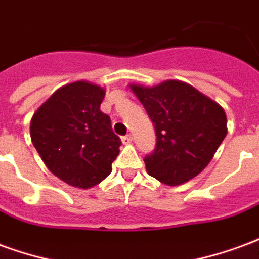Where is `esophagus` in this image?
Listing matches in <instances>:
<instances>
[{
  "instance_id": "1",
  "label": "esophagus",
  "mask_w": 259,
  "mask_h": 259,
  "mask_svg": "<svg viewBox=\"0 0 259 259\" xmlns=\"http://www.w3.org/2000/svg\"><path fill=\"white\" fill-rule=\"evenodd\" d=\"M132 141H133L132 135H127V136H124V137H122V143H123V144H130Z\"/></svg>"
}]
</instances>
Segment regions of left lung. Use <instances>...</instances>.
Wrapping results in <instances>:
<instances>
[{
    "label": "left lung",
    "instance_id": "1",
    "mask_svg": "<svg viewBox=\"0 0 259 259\" xmlns=\"http://www.w3.org/2000/svg\"><path fill=\"white\" fill-rule=\"evenodd\" d=\"M129 85L157 136L155 150L144 158L148 175L163 185L179 186L201 174L228 135L223 108L180 80Z\"/></svg>",
    "mask_w": 259,
    "mask_h": 259
}]
</instances>
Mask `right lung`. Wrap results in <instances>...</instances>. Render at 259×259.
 <instances>
[{"label": "right lung", "instance_id": "add662e5", "mask_svg": "<svg viewBox=\"0 0 259 259\" xmlns=\"http://www.w3.org/2000/svg\"><path fill=\"white\" fill-rule=\"evenodd\" d=\"M105 89L85 80L62 85L37 109L30 137L48 170L65 183L90 189L112 170L120 139L100 105Z\"/></svg>", "mask_w": 259, "mask_h": 259}]
</instances>
